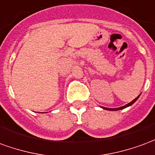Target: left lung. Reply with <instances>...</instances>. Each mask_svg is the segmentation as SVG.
I'll list each match as a JSON object with an SVG mask.
<instances>
[{"label":"left lung","instance_id":"obj_1","mask_svg":"<svg viewBox=\"0 0 155 155\" xmlns=\"http://www.w3.org/2000/svg\"><path fill=\"white\" fill-rule=\"evenodd\" d=\"M139 96L140 95H139L138 97H136V98H134V100L132 101V102H130V103H128V104H126V105H124V106H123V107H116V108H108V107H102L104 109H106V110H110V111H117V110H121V109H124V108H125V107H129V106H131L133 104H134L136 101H137V99L139 98Z\"/></svg>","mask_w":155,"mask_h":155}]
</instances>
